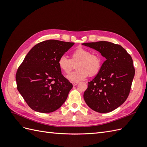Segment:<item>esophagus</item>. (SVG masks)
Wrapping results in <instances>:
<instances>
[{
  "mask_svg": "<svg viewBox=\"0 0 147 147\" xmlns=\"http://www.w3.org/2000/svg\"><path fill=\"white\" fill-rule=\"evenodd\" d=\"M78 84V82H73V83H72L73 86H76V85H77Z\"/></svg>",
  "mask_w": 147,
  "mask_h": 147,
  "instance_id": "1",
  "label": "esophagus"
}]
</instances>
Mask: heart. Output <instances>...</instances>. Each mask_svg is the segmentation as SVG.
Returning <instances> with one entry per match:
<instances>
[{
	"instance_id": "obj_1",
	"label": "heart",
	"mask_w": 147,
	"mask_h": 147,
	"mask_svg": "<svg viewBox=\"0 0 147 147\" xmlns=\"http://www.w3.org/2000/svg\"><path fill=\"white\" fill-rule=\"evenodd\" d=\"M75 72L69 75L67 78L71 82H78L86 78L88 75L94 77L102 68V57L96 54H92L88 49L79 47L73 51L70 59L65 56H61L57 61L59 69L65 74H69L76 64Z\"/></svg>"
}]
</instances>
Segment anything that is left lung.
Listing matches in <instances>:
<instances>
[{
	"mask_svg": "<svg viewBox=\"0 0 147 147\" xmlns=\"http://www.w3.org/2000/svg\"><path fill=\"white\" fill-rule=\"evenodd\" d=\"M105 57L100 72L91 82L83 97L89 107L108 113L122 105L129 94L135 69L131 56L121 45L100 41L84 43Z\"/></svg>",
	"mask_w": 147,
	"mask_h": 147,
	"instance_id": "left-lung-1",
	"label": "left lung"
}]
</instances>
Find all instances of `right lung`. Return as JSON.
Listing matches in <instances>:
<instances>
[{
	"mask_svg": "<svg viewBox=\"0 0 147 147\" xmlns=\"http://www.w3.org/2000/svg\"><path fill=\"white\" fill-rule=\"evenodd\" d=\"M74 43L48 40L35 45L16 74L17 89L32 110L50 113L66 100L72 88L61 74L57 61Z\"/></svg>",
	"mask_w": 147,
	"mask_h": 147,
	"instance_id": "add662e5",
	"label": "right lung"
}]
</instances>
